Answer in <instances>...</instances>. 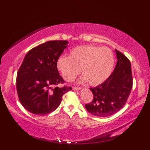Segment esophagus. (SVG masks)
<instances>
[{
    "label": "esophagus",
    "mask_w": 150,
    "mask_h": 150,
    "mask_svg": "<svg viewBox=\"0 0 150 150\" xmlns=\"http://www.w3.org/2000/svg\"><path fill=\"white\" fill-rule=\"evenodd\" d=\"M80 89H81V88H80V87H75V86H74V87H73V90H74V91L80 90Z\"/></svg>",
    "instance_id": "1"
}]
</instances>
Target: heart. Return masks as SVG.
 <instances>
[{
	"mask_svg": "<svg viewBox=\"0 0 150 150\" xmlns=\"http://www.w3.org/2000/svg\"><path fill=\"white\" fill-rule=\"evenodd\" d=\"M114 65V57L108 47L93 45H80L71 49L69 57L61 56L57 67L63 78L72 81L80 74H83L81 81H88L92 86L104 83L111 74Z\"/></svg>",
	"mask_w": 150,
	"mask_h": 150,
	"instance_id": "obj_1",
	"label": "heart"
}]
</instances>
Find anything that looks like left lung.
<instances>
[{
	"label": "left lung",
	"mask_w": 150,
	"mask_h": 150,
	"mask_svg": "<svg viewBox=\"0 0 150 150\" xmlns=\"http://www.w3.org/2000/svg\"><path fill=\"white\" fill-rule=\"evenodd\" d=\"M117 62L108 79L97 87L90 88L93 99L86 104L87 111L100 117L111 116L125 105L132 87L131 63L124 54L115 50Z\"/></svg>",
	"instance_id": "left-lung-1"
}]
</instances>
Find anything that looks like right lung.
Returning a JSON list of instances; mask_svg holds the SVG:
<instances>
[{"label":"right lung","instance_id":"1","mask_svg":"<svg viewBox=\"0 0 150 150\" xmlns=\"http://www.w3.org/2000/svg\"><path fill=\"white\" fill-rule=\"evenodd\" d=\"M67 41H50L31 49L25 55L16 77L18 96L30 112L43 115L60 105L70 86L58 85L65 81L59 75L57 62L66 48Z\"/></svg>","mask_w":150,"mask_h":150}]
</instances>
